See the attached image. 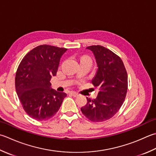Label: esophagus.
Returning a JSON list of instances; mask_svg holds the SVG:
<instances>
[{
	"label": "esophagus",
	"instance_id": "esophagus-1",
	"mask_svg": "<svg viewBox=\"0 0 156 156\" xmlns=\"http://www.w3.org/2000/svg\"><path fill=\"white\" fill-rule=\"evenodd\" d=\"M70 94H71L72 96L74 97H76L77 96H78V93H76V92H71V93H70Z\"/></svg>",
	"mask_w": 156,
	"mask_h": 156
}]
</instances>
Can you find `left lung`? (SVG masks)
Returning <instances> with one entry per match:
<instances>
[{"label":"left lung","mask_w":156,"mask_h":156,"mask_svg":"<svg viewBox=\"0 0 156 156\" xmlns=\"http://www.w3.org/2000/svg\"><path fill=\"white\" fill-rule=\"evenodd\" d=\"M93 52L98 67L92 80L99 93L94 99H87L81 112L92 122H103L112 118L120 109L126 98L128 75L121 58L101 45L87 47Z\"/></svg>","instance_id":"1"}]
</instances>
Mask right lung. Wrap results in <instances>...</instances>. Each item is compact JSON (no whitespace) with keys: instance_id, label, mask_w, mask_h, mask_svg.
<instances>
[{"instance_id":"1","label":"right lung","mask_w":156,"mask_h":156,"mask_svg":"<svg viewBox=\"0 0 156 156\" xmlns=\"http://www.w3.org/2000/svg\"><path fill=\"white\" fill-rule=\"evenodd\" d=\"M66 48L42 44L21 60L15 75V89L26 114L36 120H47L59 110L66 93L51 88Z\"/></svg>"}]
</instances>
